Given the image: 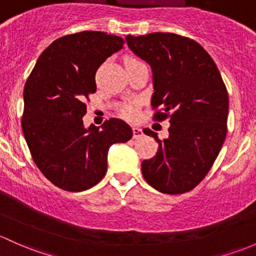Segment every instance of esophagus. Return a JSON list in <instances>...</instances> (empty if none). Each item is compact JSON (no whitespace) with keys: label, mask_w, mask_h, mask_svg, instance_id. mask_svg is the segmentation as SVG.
Returning <instances> with one entry per match:
<instances>
[{"label":"esophagus","mask_w":256,"mask_h":256,"mask_svg":"<svg viewBox=\"0 0 256 256\" xmlns=\"http://www.w3.org/2000/svg\"><path fill=\"white\" fill-rule=\"evenodd\" d=\"M143 136V130L142 128L139 127H133V138L134 139H139Z\"/></svg>","instance_id":"1"}]
</instances>
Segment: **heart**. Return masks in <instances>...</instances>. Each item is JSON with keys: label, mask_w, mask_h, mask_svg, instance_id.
Instances as JSON below:
<instances>
[{"label": "heart", "mask_w": 256, "mask_h": 256, "mask_svg": "<svg viewBox=\"0 0 256 256\" xmlns=\"http://www.w3.org/2000/svg\"><path fill=\"white\" fill-rule=\"evenodd\" d=\"M138 62V60L133 59V58H128V59L126 60V62ZM123 113H124V116L127 118L133 120V118L136 117V107L134 106V104H127V106L124 107V110H123Z\"/></svg>", "instance_id": "b5f03b06"}]
</instances>
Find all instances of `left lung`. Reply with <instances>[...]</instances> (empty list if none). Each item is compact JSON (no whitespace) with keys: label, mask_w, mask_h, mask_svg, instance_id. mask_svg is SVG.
Segmentation results:
<instances>
[{"label":"left lung","mask_w":256,"mask_h":256,"mask_svg":"<svg viewBox=\"0 0 256 256\" xmlns=\"http://www.w3.org/2000/svg\"><path fill=\"white\" fill-rule=\"evenodd\" d=\"M128 48L152 68L155 120L170 117L164 140L150 129L158 152L142 162L150 186L162 194L190 191L204 180L226 136L228 92L217 65L197 42L174 33L126 36Z\"/></svg>","instance_id":"left-lung-1"}]
</instances>
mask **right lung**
I'll return each instance as SVG.
<instances>
[{
  "label": "right lung",
  "mask_w": 256,
  "mask_h": 256,
  "mask_svg": "<svg viewBox=\"0 0 256 256\" xmlns=\"http://www.w3.org/2000/svg\"><path fill=\"white\" fill-rule=\"evenodd\" d=\"M123 43L120 36L94 30L62 36L42 52L26 82V142L39 170L65 191H85L98 184L106 175L110 146L133 136L118 118L88 128L82 120L85 98L96 92L97 69Z\"/></svg>",
  "instance_id": "right-lung-1"
}]
</instances>
